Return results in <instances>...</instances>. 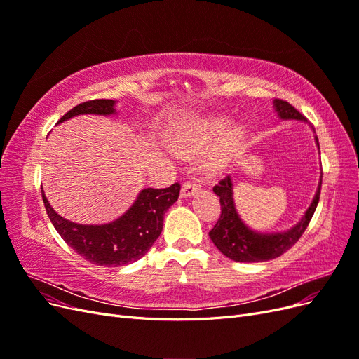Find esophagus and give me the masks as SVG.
I'll list each match as a JSON object with an SVG mask.
<instances>
[{
    "instance_id": "34e87169",
    "label": "esophagus",
    "mask_w": 359,
    "mask_h": 359,
    "mask_svg": "<svg viewBox=\"0 0 359 359\" xmlns=\"http://www.w3.org/2000/svg\"><path fill=\"white\" fill-rule=\"evenodd\" d=\"M201 181L199 180H194V178H189L187 181L182 182V187H181V196L187 198L191 196V194L196 193L198 190H201Z\"/></svg>"
}]
</instances>
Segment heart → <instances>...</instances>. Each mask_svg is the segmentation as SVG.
Wrapping results in <instances>:
<instances>
[{"instance_id":"1","label":"heart","mask_w":359,"mask_h":359,"mask_svg":"<svg viewBox=\"0 0 359 359\" xmlns=\"http://www.w3.org/2000/svg\"><path fill=\"white\" fill-rule=\"evenodd\" d=\"M227 126H229V118L220 115L201 119L196 126L181 136L180 144L187 153H196L215 142L223 134L211 154L206 157V165L210 168H220L241 145L245 135L243 126H233L224 132Z\"/></svg>"}]
</instances>
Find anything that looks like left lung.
<instances>
[{"mask_svg": "<svg viewBox=\"0 0 359 359\" xmlns=\"http://www.w3.org/2000/svg\"><path fill=\"white\" fill-rule=\"evenodd\" d=\"M274 106L278 112V116L283 119H301V121H307L306 116L298 112L290 103L281 99L274 100ZM316 144L319 147V140L316 137ZM320 189H322V177L319 187L316 191L310 208L307 210L306 215L302 220L293 227V229L283 232V233H256L250 231L248 227L241 222L240 217L236 214L233 198H232V181L229 177L223 178L212 187L214 193L220 198L222 214L219 220L214 224L210 231V238L212 240L214 245L220 250V252L236 262H264V260L276 259L286 253L287 250L295 245V243L306 232L307 226L311 220V217L316 211V206L320 198Z\"/></svg>", "mask_w": 359, "mask_h": 359, "instance_id": "1", "label": "left lung"}]
</instances>
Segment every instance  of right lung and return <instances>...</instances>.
<instances>
[{"instance_id": "add662e5", "label": "right lung", "mask_w": 359, "mask_h": 359, "mask_svg": "<svg viewBox=\"0 0 359 359\" xmlns=\"http://www.w3.org/2000/svg\"><path fill=\"white\" fill-rule=\"evenodd\" d=\"M114 100L95 99L74 106L58 123L82 115H111L115 112ZM181 184L166 189H145L121 219L109 224L86 226L72 223L53 211L41 190L46 212L60 236L76 253L100 266H121L142 257L163 229V215L177 202Z\"/></svg>"}]
</instances>
